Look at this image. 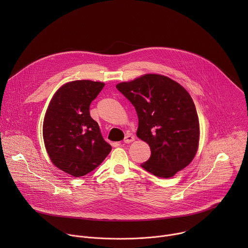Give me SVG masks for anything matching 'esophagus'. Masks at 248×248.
Masks as SVG:
<instances>
[{
  "label": "esophagus",
  "instance_id": "esophagus-1",
  "mask_svg": "<svg viewBox=\"0 0 248 248\" xmlns=\"http://www.w3.org/2000/svg\"><path fill=\"white\" fill-rule=\"evenodd\" d=\"M134 140H135V137H134L133 135H131V134H126L124 141V143H131V142H133Z\"/></svg>",
  "mask_w": 248,
  "mask_h": 248
}]
</instances>
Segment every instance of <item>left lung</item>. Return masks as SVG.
<instances>
[{
	"label": "left lung",
	"mask_w": 248,
	"mask_h": 248,
	"mask_svg": "<svg viewBox=\"0 0 248 248\" xmlns=\"http://www.w3.org/2000/svg\"><path fill=\"white\" fill-rule=\"evenodd\" d=\"M134 106L136 135L151 149L141 167L169 179L188 166L199 145V120L189 93L168 77L146 74L116 85Z\"/></svg>",
	"instance_id": "8db88e82"
}]
</instances>
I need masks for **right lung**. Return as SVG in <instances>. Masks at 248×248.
I'll return each mask as SVG.
<instances>
[{
    "label": "right lung",
    "instance_id": "add662e5",
    "mask_svg": "<svg viewBox=\"0 0 248 248\" xmlns=\"http://www.w3.org/2000/svg\"><path fill=\"white\" fill-rule=\"evenodd\" d=\"M104 86L92 80L66 82L55 92L45 113L43 139L49 158L76 178L96 169L112 150L89 113Z\"/></svg>",
    "mask_w": 248,
    "mask_h": 248
}]
</instances>
